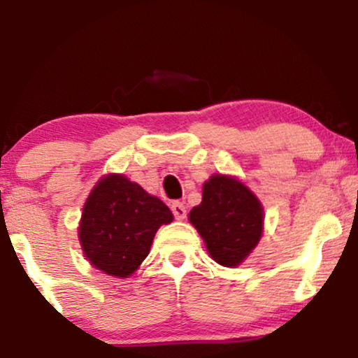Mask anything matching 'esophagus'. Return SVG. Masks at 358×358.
<instances>
[{
  "label": "esophagus",
  "instance_id": "esophagus-1",
  "mask_svg": "<svg viewBox=\"0 0 358 358\" xmlns=\"http://www.w3.org/2000/svg\"><path fill=\"white\" fill-rule=\"evenodd\" d=\"M171 212H173L176 220H183L187 217V208L182 202H173L171 203Z\"/></svg>",
  "mask_w": 358,
  "mask_h": 358
}]
</instances>
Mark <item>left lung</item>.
<instances>
[{"label":"left lung","mask_w":358,"mask_h":358,"mask_svg":"<svg viewBox=\"0 0 358 358\" xmlns=\"http://www.w3.org/2000/svg\"><path fill=\"white\" fill-rule=\"evenodd\" d=\"M188 220L202 236L213 261L236 268L261 241L264 210L239 180L213 175L203 183L202 203L192 208Z\"/></svg>","instance_id":"obj_1"}]
</instances>
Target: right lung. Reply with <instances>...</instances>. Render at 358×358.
I'll list each match as a JSON object with an SVG mask.
<instances>
[{"instance_id":"1","label":"right lung","mask_w":358,"mask_h":358,"mask_svg":"<svg viewBox=\"0 0 358 358\" xmlns=\"http://www.w3.org/2000/svg\"><path fill=\"white\" fill-rule=\"evenodd\" d=\"M173 213L124 175L102 176L82 212L79 241L94 268L127 278L145 261L155 234Z\"/></svg>"}]
</instances>
